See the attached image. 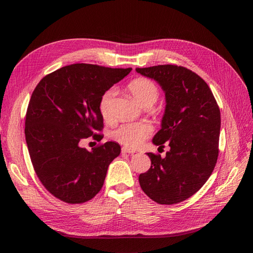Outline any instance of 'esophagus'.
I'll return each instance as SVG.
<instances>
[{"mask_svg": "<svg viewBox=\"0 0 253 253\" xmlns=\"http://www.w3.org/2000/svg\"><path fill=\"white\" fill-rule=\"evenodd\" d=\"M121 151H122V153H128V154H134V153L136 152V150L131 149V148H126V147L122 148Z\"/></svg>", "mask_w": 253, "mask_h": 253, "instance_id": "1", "label": "esophagus"}]
</instances>
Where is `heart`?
Masks as SVG:
<instances>
[{"instance_id":"b5f03b06","label":"heart","mask_w":253,"mask_h":253,"mask_svg":"<svg viewBox=\"0 0 253 253\" xmlns=\"http://www.w3.org/2000/svg\"><path fill=\"white\" fill-rule=\"evenodd\" d=\"M128 90L142 105L153 104L158 98V87L148 78H136L128 83ZM116 91L110 88L102 95L99 102V111L104 120L112 118V104ZM153 133V126L148 121L126 122L113 131V138L129 148H137Z\"/></svg>"}]
</instances>
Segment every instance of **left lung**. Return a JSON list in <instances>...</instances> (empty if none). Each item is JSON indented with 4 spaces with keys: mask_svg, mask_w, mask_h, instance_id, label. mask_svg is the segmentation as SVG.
<instances>
[{
    "mask_svg": "<svg viewBox=\"0 0 253 253\" xmlns=\"http://www.w3.org/2000/svg\"><path fill=\"white\" fill-rule=\"evenodd\" d=\"M166 93L162 128L153 143L170 151L148 153L151 168L139 175L143 192L160 205L178 204L200 190L218 157L220 112L208 84L194 72L172 64L136 68Z\"/></svg>",
    "mask_w": 253,
    "mask_h": 253,
    "instance_id": "8db88e82",
    "label": "left lung"
}]
</instances>
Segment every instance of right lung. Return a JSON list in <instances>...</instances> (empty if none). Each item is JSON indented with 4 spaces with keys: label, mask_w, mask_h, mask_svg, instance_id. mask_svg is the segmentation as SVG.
<instances>
[{
    "label": "right lung",
    "mask_w": 253,
    "mask_h": 253,
    "mask_svg": "<svg viewBox=\"0 0 253 253\" xmlns=\"http://www.w3.org/2000/svg\"><path fill=\"white\" fill-rule=\"evenodd\" d=\"M131 71L76 63L46 75L33 91L25 119L27 148L38 178L58 200L82 204L101 190L120 145L108 141L88 151L80 143L90 136L103 138L97 133L103 129L99 102Z\"/></svg>",
    "instance_id": "right-lung-1"
}]
</instances>
